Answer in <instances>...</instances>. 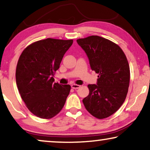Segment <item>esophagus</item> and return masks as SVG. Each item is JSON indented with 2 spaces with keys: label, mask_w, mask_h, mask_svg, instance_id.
<instances>
[{
  "label": "esophagus",
  "mask_w": 150,
  "mask_h": 150,
  "mask_svg": "<svg viewBox=\"0 0 150 150\" xmlns=\"http://www.w3.org/2000/svg\"><path fill=\"white\" fill-rule=\"evenodd\" d=\"M81 86H79V85H77V84H72L71 85V88L73 89H78Z\"/></svg>",
  "instance_id": "34e87169"
}]
</instances>
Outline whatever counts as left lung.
<instances>
[{
  "label": "left lung",
  "mask_w": 150,
  "mask_h": 150,
  "mask_svg": "<svg viewBox=\"0 0 150 150\" xmlns=\"http://www.w3.org/2000/svg\"><path fill=\"white\" fill-rule=\"evenodd\" d=\"M86 53L91 70L98 73L96 84H89V93L83 98L86 110L102 119L117 112L126 98L130 69L122 49L104 38L91 35L77 40Z\"/></svg>",
  "instance_id": "obj_1"
}]
</instances>
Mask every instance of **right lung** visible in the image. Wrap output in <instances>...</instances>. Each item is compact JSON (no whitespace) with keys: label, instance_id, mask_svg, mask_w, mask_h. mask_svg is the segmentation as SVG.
<instances>
[{"label":"right lung","instance_id":"add662e5","mask_svg":"<svg viewBox=\"0 0 150 150\" xmlns=\"http://www.w3.org/2000/svg\"><path fill=\"white\" fill-rule=\"evenodd\" d=\"M73 40H40L23 51L17 62L16 83L22 100L31 112L41 118H51L65 104L71 86L54 83Z\"/></svg>","mask_w":150,"mask_h":150}]
</instances>
